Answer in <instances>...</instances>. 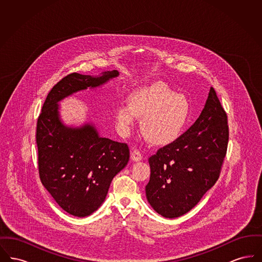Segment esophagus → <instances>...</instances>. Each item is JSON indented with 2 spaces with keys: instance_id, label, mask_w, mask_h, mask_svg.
<instances>
[{
  "instance_id": "34e87169",
  "label": "esophagus",
  "mask_w": 262,
  "mask_h": 262,
  "mask_svg": "<svg viewBox=\"0 0 262 262\" xmlns=\"http://www.w3.org/2000/svg\"><path fill=\"white\" fill-rule=\"evenodd\" d=\"M132 159L134 160V161H140L141 159H142V154L140 153V151L139 150L135 149L133 152H132Z\"/></svg>"
}]
</instances>
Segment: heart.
Segmentation results:
<instances>
[{"label":"heart","mask_w":262,"mask_h":262,"mask_svg":"<svg viewBox=\"0 0 262 262\" xmlns=\"http://www.w3.org/2000/svg\"><path fill=\"white\" fill-rule=\"evenodd\" d=\"M127 104L120 105L115 110L121 130L129 132L137 117L142 118L141 132L155 145H166L176 140L188 118L187 100L160 81L133 90Z\"/></svg>","instance_id":"heart-1"}]
</instances>
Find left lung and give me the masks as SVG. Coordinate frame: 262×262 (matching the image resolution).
<instances>
[{
	"instance_id": "left-lung-1",
	"label": "left lung",
	"mask_w": 262,
	"mask_h": 262,
	"mask_svg": "<svg viewBox=\"0 0 262 262\" xmlns=\"http://www.w3.org/2000/svg\"><path fill=\"white\" fill-rule=\"evenodd\" d=\"M228 140V117L211 88L194 124L149 157L145 192L153 209L166 218L191 210L217 182Z\"/></svg>"
}]
</instances>
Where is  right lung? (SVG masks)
<instances>
[{
  "mask_svg": "<svg viewBox=\"0 0 262 262\" xmlns=\"http://www.w3.org/2000/svg\"><path fill=\"white\" fill-rule=\"evenodd\" d=\"M119 72L98 76L73 73L51 89L36 126L38 169L42 185L64 211L85 217L106 199L113 178L129 160L126 143L99 137L90 124L80 127L63 125L58 102L80 90L98 88Z\"/></svg>",
  "mask_w": 262,
  "mask_h": 262,
  "instance_id": "right-lung-1",
  "label": "right lung"
}]
</instances>
